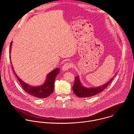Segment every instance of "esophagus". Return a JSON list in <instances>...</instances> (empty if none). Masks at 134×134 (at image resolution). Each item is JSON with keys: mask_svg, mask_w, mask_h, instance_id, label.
<instances>
[{"mask_svg": "<svg viewBox=\"0 0 134 134\" xmlns=\"http://www.w3.org/2000/svg\"><path fill=\"white\" fill-rule=\"evenodd\" d=\"M72 67V64L70 63H65L62 68V69L63 71H66L70 68Z\"/></svg>", "mask_w": 134, "mask_h": 134, "instance_id": "obj_1", "label": "esophagus"}]
</instances>
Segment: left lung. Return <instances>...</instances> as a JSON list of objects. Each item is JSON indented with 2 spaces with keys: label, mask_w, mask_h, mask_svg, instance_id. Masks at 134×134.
Wrapping results in <instances>:
<instances>
[{
  "label": "left lung",
  "mask_w": 134,
  "mask_h": 134,
  "mask_svg": "<svg viewBox=\"0 0 134 134\" xmlns=\"http://www.w3.org/2000/svg\"><path fill=\"white\" fill-rule=\"evenodd\" d=\"M114 77L111 79L109 82L107 83L99 86L98 87H93V88H86L83 86L79 79V76L75 77V83L72 87L73 91L75 94L80 98H87L92 97L93 95H96L101 92L103 91L109 84L111 82Z\"/></svg>",
  "instance_id": "left-lung-1"
}]
</instances>
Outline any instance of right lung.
Masks as SVG:
<instances>
[{
	"instance_id": "obj_1",
	"label": "right lung",
	"mask_w": 134,
	"mask_h": 134,
	"mask_svg": "<svg viewBox=\"0 0 134 134\" xmlns=\"http://www.w3.org/2000/svg\"><path fill=\"white\" fill-rule=\"evenodd\" d=\"M12 42L10 43L9 53L10 52V49L12 47ZM9 58L10 57L9 56ZM12 69L14 73L15 74L17 80L20 82L21 85L22 86L23 90L28 94L32 95L34 97L38 98H46L48 97L50 94H51L53 91L54 89V80L57 75L59 73V68H56L50 72L47 76L46 81L44 83L40 86H32L26 83H24L23 81L21 80L20 77L15 73L14 68L12 66Z\"/></svg>"
}]
</instances>
